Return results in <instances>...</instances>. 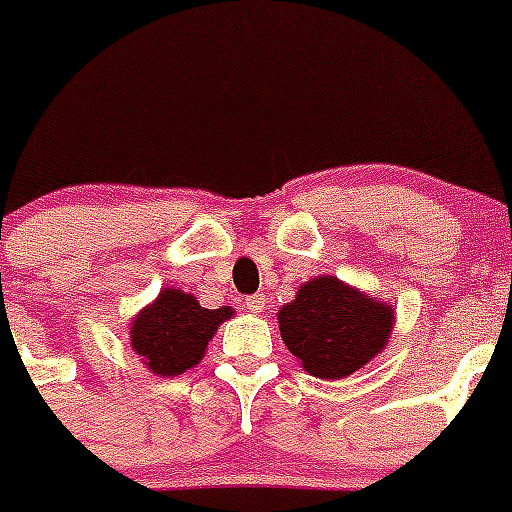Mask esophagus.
<instances>
[{"label":"esophagus","instance_id":"1","mask_svg":"<svg viewBox=\"0 0 512 512\" xmlns=\"http://www.w3.org/2000/svg\"><path fill=\"white\" fill-rule=\"evenodd\" d=\"M243 305H246L248 312H253V315H259V312H264V307H266V297L264 295L246 297V302H243Z\"/></svg>","mask_w":512,"mask_h":512}]
</instances>
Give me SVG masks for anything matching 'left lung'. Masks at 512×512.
<instances>
[{
	"instance_id": "left-lung-1",
	"label": "left lung",
	"mask_w": 512,
	"mask_h": 512,
	"mask_svg": "<svg viewBox=\"0 0 512 512\" xmlns=\"http://www.w3.org/2000/svg\"><path fill=\"white\" fill-rule=\"evenodd\" d=\"M277 320L282 341L307 374L343 379L390 343L395 307L323 274L307 279L295 300L279 307Z\"/></svg>"
}]
</instances>
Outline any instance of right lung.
<instances>
[{
	"mask_svg": "<svg viewBox=\"0 0 512 512\" xmlns=\"http://www.w3.org/2000/svg\"><path fill=\"white\" fill-rule=\"evenodd\" d=\"M233 315V307L207 310L184 289L164 287L130 320V348L156 377H179L200 364L215 330Z\"/></svg>",
	"mask_w": 512,
	"mask_h": 512,
	"instance_id": "add662e5",
	"label": "right lung"
}]
</instances>
